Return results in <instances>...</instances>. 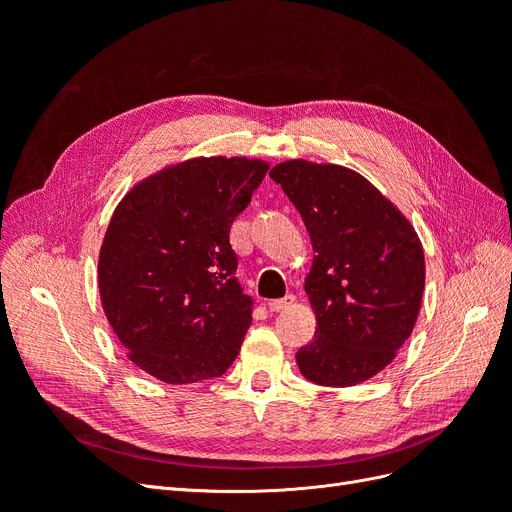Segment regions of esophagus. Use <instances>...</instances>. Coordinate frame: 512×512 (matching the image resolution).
Returning a JSON list of instances; mask_svg holds the SVG:
<instances>
[{"instance_id":"34e87169","label":"esophagus","mask_w":512,"mask_h":512,"mask_svg":"<svg viewBox=\"0 0 512 512\" xmlns=\"http://www.w3.org/2000/svg\"><path fill=\"white\" fill-rule=\"evenodd\" d=\"M294 305V297L292 294H286L284 299H273V301H269V309L271 312H284V309H288V307H292Z\"/></svg>"}]
</instances>
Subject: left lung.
I'll return each instance as SVG.
<instances>
[{
	"instance_id": "1",
	"label": "left lung",
	"mask_w": 512,
	"mask_h": 512,
	"mask_svg": "<svg viewBox=\"0 0 512 512\" xmlns=\"http://www.w3.org/2000/svg\"><path fill=\"white\" fill-rule=\"evenodd\" d=\"M314 247L305 292L318 320L299 348L301 374L354 386L389 365L410 337L425 288L423 245L389 198L354 170L288 160L271 168Z\"/></svg>"
}]
</instances>
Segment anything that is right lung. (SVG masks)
Segmentation results:
<instances>
[{"mask_svg":"<svg viewBox=\"0 0 512 512\" xmlns=\"http://www.w3.org/2000/svg\"><path fill=\"white\" fill-rule=\"evenodd\" d=\"M269 164L192 158L136 183L100 247L106 320L130 361L168 384L218 378L252 324L228 232Z\"/></svg>","mask_w":512,"mask_h":512,"instance_id":"add662e5","label":"right lung"}]
</instances>
